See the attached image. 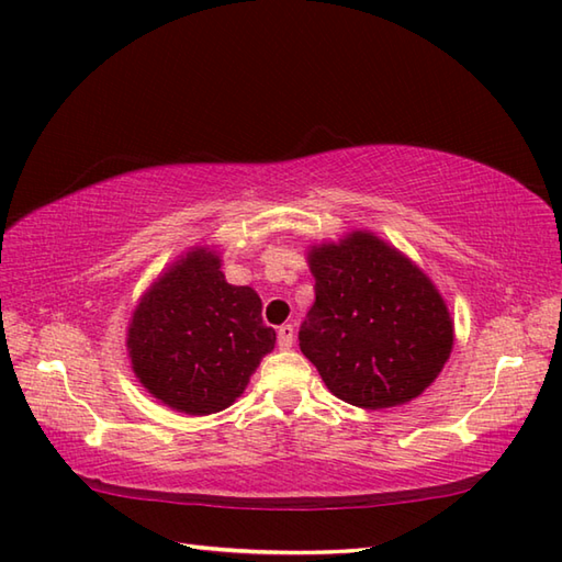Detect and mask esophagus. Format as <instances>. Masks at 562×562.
<instances>
[{"label": "esophagus", "mask_w": 562, "mask_h": 562, "mask_svg": "<svg viewBox=\"0 0 562 562\" xmlns=\"http://www.w3.org/2000/svg\"><path fill=\"white\" fill-rule=\"evenodd\" d=\"M292 342H294V326H290V324L280 326V328H278V345H280V350H290Z\"/></svg>", "instance_id": "obj_1"}]
</instances>
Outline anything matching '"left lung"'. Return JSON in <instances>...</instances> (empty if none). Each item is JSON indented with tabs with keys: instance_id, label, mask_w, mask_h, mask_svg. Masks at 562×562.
Here are the masks:
<instances>
[{
	"instance_id": "left-lung-1",
	"label": "left lung",
	"mask_w": 562,
	"mask_h": 562,
	"mask_svg": "<svg viewBox=\"0 0 562 562\" xmlns=\"http://www.w3.org/2000/svg\"><path fill=\"white\" fill-rule=\"evenodd\" d=\"M308 266L316 302L300 348L330 393L367 411L420 396L453 345L447 304L427 274L364 232L314 246Z\"/></svg>"
}]
</instances>
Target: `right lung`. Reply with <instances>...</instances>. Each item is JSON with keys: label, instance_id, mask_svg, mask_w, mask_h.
Returning <instances> with one entry per match:
<instances>
[{"label": "right lung", "instance_id": "right-lung-1", "mask_svg": "<svg viewBox=\"0 0 562 562\" xmlns=\"http://www.w3.org/2000/svg\"><path fill=\"white\" fill-rule=\"evenodd\" d=\"M220 266L212 250H190L142 296L127 330L142 386L188 415L232 405L274 348L260 296L226 282Z\"/></svg>", "mask_w": 562, "mask_h": 562}]
</instances>
